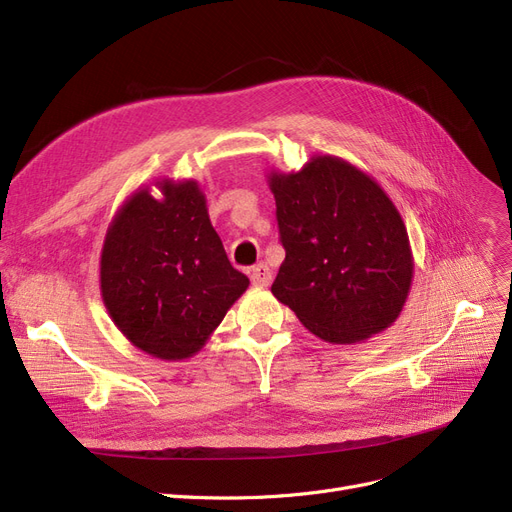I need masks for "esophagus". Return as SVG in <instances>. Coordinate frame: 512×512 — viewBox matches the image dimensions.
<instances>
[{"label":"esophagus","instance_id":"1","mask_svg":"<svg viewBox=\"0 0 512 512\" xmlns=\"http://www.w3.org/2000/svg\"><path fill=\"white\" fill-rule=\"evenodd\" d=\"M251 282L255 287H268L272 282V270L266 266V263H257V266L251 270Z\"/></svg>","mask_w":512,"mask_h":512}]
</instances>
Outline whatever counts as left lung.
<instances>
[{"mask_svg": "<svg viewBox=\"0 0 512 512\" xmlns=\"http://www.w3.org/2000/svg\"><path fill=\"white\" fill-rule=\"evenodd\" d=\"M285 261L272 285L308 331L365 342L399 318L413 280L407 227L373 177L337 156L270 170Z\"/></svg>", "mask_w": 512, "mask_h": 512, "instance_id": "obj_1", "label": "left lung"}]
</instances>
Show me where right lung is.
Masks as SVG:
<instances>
[{"mask_svg":"<svg viewBox=\"0 0 512 512\" xmlns=\"http://www.w3.org/2000/svg\"><path fill=\"white\" fill-rule=\"evenodd\" d=\"M137 189L113 215L101 251L103 304L128 342L162 361L202 350L249 278L234 270L194 179Z\"/></svg>","mask_w":512,"mask_h":512,"instance_id":"obj_1","label":"right lung"}]
</instances>
